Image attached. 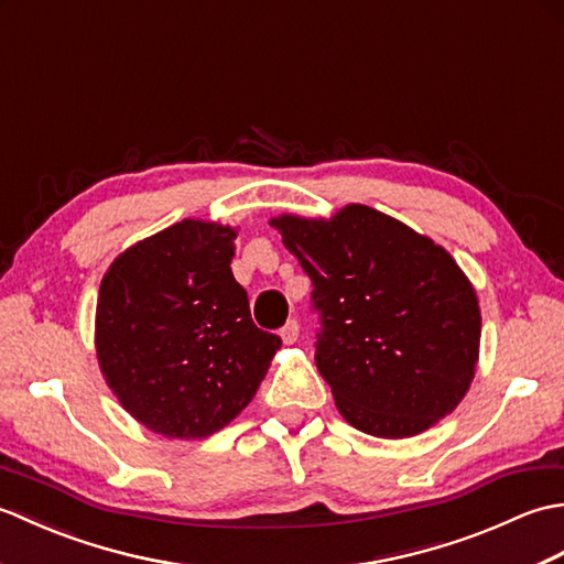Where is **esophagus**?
Segmentation results:
<instances>
[{
	"label": "esophagus",
	"mask_w": 564,
	"mask_h": 564,
	"mask_svg": "<svg viewBox=\"0 0 564 564\" xmlns=\"http://www.w3.org/2000/svg\"><path fill=\"white\" fill-rule=\"evenodd\" d=\"M297 337H301V325H297L295 319H291L289 325L281 329V339H283L285 346H293L297 341Z\"/></svg>",
	"instance_id": "34e87169"
}]
</instances>
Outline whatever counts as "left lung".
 <instances>
[{"mask_svg": "<svg viewBox=\"0 0 564 564\" xmlns=\"http://www.w3.org/2000/svg\"><path fill=\"white\" fill-rule=\"evenodd\" d=\"M313 279L315 361L339 414L378 438H406L460 404L480 358L473 281L448 249L364 203L329 218L269 220Z\"/></svg>", "mask_w": 564, "mask_h": 564, "instance_id": "8db88e82", "label": "left lung"}]
</instances>
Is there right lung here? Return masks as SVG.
Listing matches in <instances>:
<instances>
[{
    "mask_svg": "<svg viewBox=\"0 0 564 564\" xmlns=\"http://www.w3.org/2000/svg\"><path fill=\"white\" fill-rule=\"evenodd\" d=\"M237 227L184 218L121 251L106 269L94 349L123 410L166 438H206L254 398L275 334L249 315L235 281Z\"/></svg>",
    "mask_w": 564,
    "mask_h": 564,
    "instance_id": "1",
    "label": "right lung"
}]
</instances>
